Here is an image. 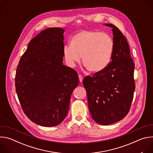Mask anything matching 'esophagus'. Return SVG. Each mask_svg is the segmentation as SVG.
Masks as SVG:
<instances>
[{
    "mask_svg": "<svg viewBox=\"0 0 153 153\" xmlns=\"http://www.w3.org/2000/svg\"><path fill=\"white\" fill-rule=\"evenodd\" d=\"M79 81L80 82H82L83 81V77L81 75H80V74L79 75Z\"/></svg>",
    "mask_w": 153,
    "mask_h": 153,
    "instance_id": "obj_1",
    "label": "esophagus"
}]
</instances>
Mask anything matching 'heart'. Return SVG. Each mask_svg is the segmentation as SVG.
Segmentation results:
<instances>
[{
    "label": "heart",
    "instance_id": "heart-1",
    "mask_svg": "<svg viewBox=\"0 0 153 153\" xmlns=\"http://www.w3.org/2000/svg\"><path fill=\"white\" fill-rule=\"evenodd\" d=\"M70 46L63 49V59L70 67L80 60L87 70L99 73L110 64L114 51L113 38L106 33L83 30L71 37Z\"/></svg>",
    "mask_w": 153,
    "mask_h": 153
}]
</instances>
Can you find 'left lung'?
<instances>
[{
	"instance_id": "obj_1",
	"label": "left lung",
	"mask_w": 153,
	"mask_h": 153,
	"mask_svg": "<svg viewBox=\"0 0 153 153\" xmlns=\"http://www.w3.org/2000/svg\"><path fill=\"white\" fill-rule=\"evenodd\" d=\"M105 25L113 28L112 60L105 70L92 77L87 76L83 80L92 118L102 125L116 123L127 115L135 90L134 63L127 40L114 25Z\"/></svg>"
}]
</instances>
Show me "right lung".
Wrapping results in <instances>:
<instances>
[{
    "label": "right lung",
    "instance_id": "obj_1",
    "mask_svg": "<svg viewBox=\"0 0 153 153\" xmlns=\"http://www.w3.org/2000/svg\"><path fill=\"white\" fill-rule=\"evenodd\" d=\"M65 30L50 28L29 42L17 67L15 86L22 110L34 123L55 126L67 116L79 83L76 71L63 65Z\"/></svg>",
    "mask_w": 153,
    "mask_h": 153
}]
</instances>
